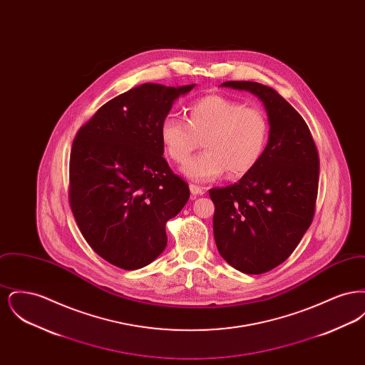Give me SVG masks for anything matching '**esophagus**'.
Wrapping results in <instances>:
<instances>
[{"instance_id":"34e87169","label":"esophagus","mask_w":365,"mask_h":365,"mask_svg":"<svg viewBox=\"0 0 365 365\" xmlns=\"http://www.w3.org/2000/svg\"><path fill=\"white\" fill-rule=\"evenodd\" d=\"M190 191L192 197H197V195L205 194V187H201V186H197V185H190Z\"/></svg>"}]
</instances>
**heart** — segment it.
Returning <instances> with one entry per match:
<instances>
[{"label": "heart", "instance_id": "obj_1", "mask_svg": "<svg viewBox=\"0 0 365 365\" xmlns=\"http://www.w3.org/2000/svg\"><path fill=\"white\" fill-rule=\"evenodd\" d=\"M160 139L176 163L186 161L200 139L204 140L205 152L182 167V173L195 182L219 179L227 171L240 178L260 161L268 139V120L256 106L213 94L190 104L187 120L167 116L160 124Z\"/></svg>", "mask_w": 365, "mask_h": 365}]
</instances>
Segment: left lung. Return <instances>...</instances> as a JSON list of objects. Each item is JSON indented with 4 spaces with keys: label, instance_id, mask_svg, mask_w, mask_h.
<instances>
[{
    "label": "left lung",
    "instance_id": "left-lung-1",
    "mask_svg": "<svg viewBox=\"0 0 365 365\" xmlns=\"http://www.w3.org/2000/svg\"><path fill=\"white\" fill-rule=\"evenodd\" d=\"M260 98L268 142L257 165L209 195L220 256L243 274L268 272L286 260L311 226L319 185V156L302 116L277 90L257 82H225Z\"/></svg>",
    "mask_w": 365,
    "mask_h": 365
}]
</instances>
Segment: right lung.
<instances>
[{
    "label": "right lung",
    "instance_id": "right-lung-1",
    "mask_svg": "<svg viewBox=\"0 0 365 365\" xmlns=\"http://www.w3.org/2000/svg\"><path fill=\"white\" fill-rule=\"evenodd\" d=\"M194 86L134 87L103 105L73 139V217L91 249L119 268L156 260L167 246L165 223L189 201V185L163 157L160 124Z\"/></svg>",
    "mask_w": 365,
    "mask_h": 365
}]
</instances>
